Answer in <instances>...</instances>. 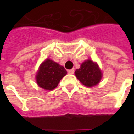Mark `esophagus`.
<instances>
[{
  "label": "esophagus",
  "mask_w": 134,
  "mask_h": 134,
  "mask_svg": "<svg viewBox=\"0 0 134 134\" xmlns=\"http://www.w3.org/2000/svg\"><path fill=\"white\" fill-rule=\"evenodd\" d=\"M67 72L69 73V74H74V72H75V70H74V69L68 70H67Z\"/></svg>",
  "instance_id": "1"
}]
</instances>
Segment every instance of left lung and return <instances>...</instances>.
I'll list each match as a JSON object with an SVG mask.
<instances>
[{"mask_svg":"<svg viewBox=\"0 0 134 134\" xmlns=\"http://www.w3.org/2000/svg\"><path fill=\"white\" fill-rule=\"evenodd\" d=\"M75 75L84 85L93 87L100 81L102 73L98 64L92 60H87L81 64L80 69L76 70Z\"/></svg>","mask_w":134,"mask_h":134,"instance_id":"obj_1","label":"left lung"}]
</instances>
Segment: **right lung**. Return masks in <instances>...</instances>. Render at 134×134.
Here are the masks:
<instances>
[{"label":"right lung","mask_w":134,"mask_h":134,"mask_svg":"<svg viewBox=\"0 0 134 134\" xmlns=\"http://www.w3.org/2000/svg\"><path fill=\"white\" fill-rule=\"evenodd\" d=\"M66 75L67 71L64 67L47 59L39 67L36 79L39 87L52 90L58 85L61 79Z\"/></svg>","instance_id":"add662e5"}]
</instances>
